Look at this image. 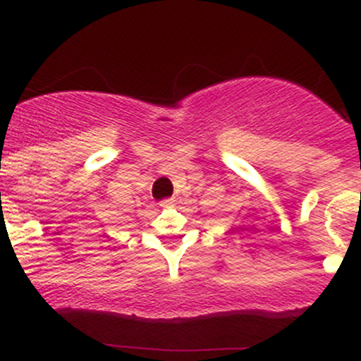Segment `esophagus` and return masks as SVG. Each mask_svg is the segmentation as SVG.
Here are the masks:
<instances>
[{"label":"esophagus","instance_id":"34e87169","mask_svg":"<svg viewBox=\"0 0 361 361\" xmlns=\"http://www.w3.org/2000/svg\"><path fill=\"white\" fill-rule=\"evenodd\" d=\"M173 199H164V201H160V208H173Z\"/></svg>","mask_w":361,"mask_h":361}]
</instances>
